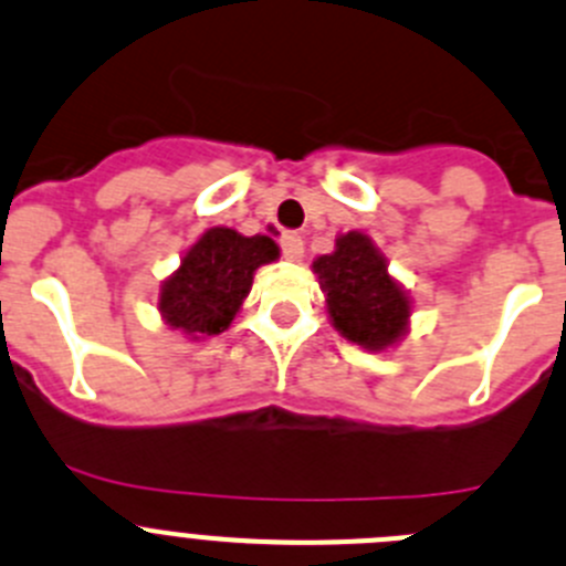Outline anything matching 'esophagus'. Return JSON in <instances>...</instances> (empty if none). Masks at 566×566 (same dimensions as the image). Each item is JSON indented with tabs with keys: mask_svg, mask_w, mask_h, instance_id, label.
Wrapping results in <instances>:
<instances>
[{
	"mask_svg": "<svg viewBox=\"0 0 566 566\" xmlns=\"http://www.w3.org/2000/svg\"><path fill=\"white\" fill-rule=\"evenodd\" d=\"M282 253L290 259V262H298L301 256H304V240H301L295 231H287V234H282Z\"/></svg>",
	"mask_w": 566,
	"mask_h": 566,
	"instance_id": "34e87169",
	"label": "esophagus"
}]
</instances>
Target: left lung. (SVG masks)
Wrapping results in <instances>:
<instances>
[{"instance_id": "obj_1", "label": "left lung", "mask_w": 566, "mask_h": 566, "mask_svg": "<svg viewBox=\"0 0 566 566\" xmlns=\"http://www.w3.org/2000/svg\"><path fill=\"white\" fill-rule=\"evenodd\" d=\"M313 271L326 293L332 324L346 340L379 352L408 332L410 301L390 279L371 237L360 231L337 237L335 251L315 259Z\"/></svg>"}]
</instances>
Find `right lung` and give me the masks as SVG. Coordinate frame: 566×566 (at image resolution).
<instances>
[{"label":"right lung","instance_id":"1","mask_svg":"<svg viewBox=\"0 0 566 566\" xmlns=\"http://www.w3.org/2000/svg\"><path fill=\"white\" fill-rule=\"evenodd\" d=\"M279 256L271 237H242L234 229H209L181 259V268L161 284V318L189 337L229 329L251 293L253 273Z\"/></svg>","mask_w":566,"mask_h":566}]
</instances>
